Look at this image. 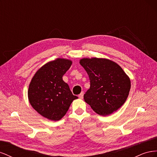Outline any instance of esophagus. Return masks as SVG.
<instances>
[{"instance_id": "34e87169", "label": "esophagus", "mask_w": 157, "mask_h": 157, "mask_svg": "<svg viewBox=\"0 0 157 157\" xmlns=\"http://www.w3.org/2000/svg\"><path fill=\"white\" fill-rule=\"evenodd\" d=\"M83 96H84V92H82L81 93H80L79 95H78V98L80 99H83Z\"/></svg>"}]
</instances>
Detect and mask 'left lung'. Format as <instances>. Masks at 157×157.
<instances>
[{"label": "left lung", "mask_w": 157, "mask_h": 157, "mask_svg": "<svg viewBox=\"0 0 157 157\" xmlns=\"http://www.w3.org/2000/svg\"><path fill=\"white\" fill-rule=\"evenodd\" d=\"M80 63L87 72L90 87L84 99L98 115L107 116L126 101L130 80L115 62L103 58H84Z\"/></svg>", "instance_id": "1"}]
</instances>
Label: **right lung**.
I'll return each mask as SVG.
<instances>
[{"label":"right lung","mask_w":157,"mask_h":157,"mask_svg":"<svg viewBox=\"0 0 157 157\" xmlns=\"http://www.w3.org/2000/svg\"><path fill=\"white\" fill-rule=\"evenodd\" d=\"M71 64V61L60 58L47 63L37 71L29 84L28 98L31 105L49 120H60L72 101L78 98L62 78Z\"/></svg>","instance_id":"right-lung-1"}]
</instances>
